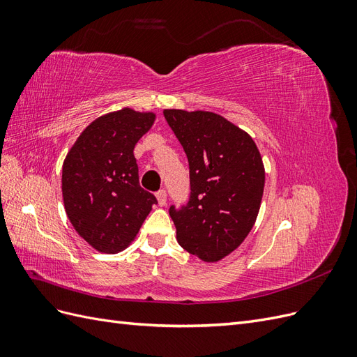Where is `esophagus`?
Masks as SVG:
<instances>
[{
	"label": "esophagus",
	"mask_w": 357,
	"mask_h": 357,
	"mask_svg": "<svg viewBox=\"0 0 357 357\" xmlns=\"http://www.w3.org/2000/svg\"><path fill=\"white\" fill-rule=\"evenodd\" d=\"M156 199H158V204L160 205V207H164V205L167 204V192L165 190L156 192Z\"/></svg>",
	"instance_id": "34e87169"
}]
</instances>
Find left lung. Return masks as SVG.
<instances>
[{"instance_id": "1", "label": "left lung", "mask_w": 357, "mask_h": 357, "mask_svg": "<svg viewBox=\"0 0 357 357\" xmlns=\"http://www.w3.org/2000/svg\"><path fill=\"white\" fill-rule=\"evenodd\" d=\"M189 160L190 198L169 215L177 241L204 262H219L245 240L261 208L265 168L253 138L213 112L164 110Z\"/></svg>"}]
</instances>
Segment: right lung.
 I'll use <instances>...</instances> for the list:
<instances>
[{
  "instance_id": "obj_1",
  "label": "right lung",
  "mask_w": 357,
  "mask_h": 357,
  "mask_svg": "<svg viewBox=\"0 0 357 357\" xmlns=\"http://www.w3.org/2000/svg\"><path fill=\"white\" fill-rule=\"evenodd\" d=\"M156 114L125 109L84 128L62 165L63 207L74 229L101 253L131 244L156 198L139 186L134 147Z\"/></svg>"
}]
</instances>
